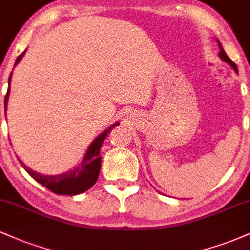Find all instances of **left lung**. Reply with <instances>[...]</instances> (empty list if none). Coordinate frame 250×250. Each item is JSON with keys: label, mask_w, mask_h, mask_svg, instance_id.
Returning <instances> with one entry per match:
<instances>
[{"label": "left lung", "mask_w": 250, "mask_h": 250, "mask_svg": "<svg viewBox=\"0 0 250 250\" xmlns=\"http://www.w3.org/2000/svg\"><path fill=\"white\" fill-rule=\"evenodd\" d=\"M217 41V44H219V48H220V53H219V56H220V59L222 60V61H225L226 63H228L229 65H230L231 68H233V69L235 70V73H237V67H236V64H235V63L231 61L230 59H229L228 56H227V54L225 53V50H223V48H222V44H221V42L219 41V40H216Z\"/></svg>", "instance_id": "8db88e82"}]
</instances>
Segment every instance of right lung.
I'll use <instances>...</instances> for the list:
<instances>
[{
	"label": "right lung",
	"instance_id": "1",
	"mask_svg": "<svg viewBox=\"0 0 250 250\" xmlns=\"http://www.w3.org/2000/svg\"><path fill=\"white\" fill-rule=\"evenodd\" d=\"M25 54V50L16 59L15 64L14 67H16L19 64V62L21 61V59ZM11 75L13 73H10L9 81H8V91L7 95L4 97V113H7V105H8V100H9V93H10V81H11ZM120 125V122H115L114 125H111L108 129H105L103 133H101L99 136L90 143L87 149V153L83 156L82 161L79 165L75 166V168L70 169V170L65 171V173L59 174V175H43L37 173V171L31 170L29 167L24 165L21 160L19 159L21 166L25 169L28 174L33 177L34 180L37 181L39 183H41L42 186H44L45 188H48L53 193L59 194V195H77L82 194L84 191H87L89 188L93 187L97 181L99 177L100 170H101V156H100V149L103 141L105 140L107 135L110 133V130L114 127H117Z\"/></svg>",
	"mask_w": 250,
	"mask_h": 250
}]
</instances>
